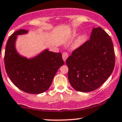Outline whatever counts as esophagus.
Returning <instances> with one entry per match:
<instances>
[{
  "instance_id": "esophagus-1",
  "label": "esophagus",
  "mask_w": 122,
  "mask_h": 122,
  "mask_svg": "<svg viewBox=\"0 0 122 122\" xmlns=\"http://www.w3.org/2000/svg\"><path fill=\"white\" fill-rule=\"evenodd\" d=\"M62 56L63 60H64V61L65 62L66 60L67 59V58H68V56H69V54H68V53L67 52H64L62 53Z\"/></svg>"
}]
</instances>
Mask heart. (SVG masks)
Instances as JSON below:
<instances>
[{"label":"heart","mask_w":122,"mask_h":122,"mask_svg":"<svg viewBox=\"0 0 122 122\" xmlns=\"http://www.w3.org/2000/svg\"><path fill=\"white\" fill-rule=\"evenodd\" d=\"M85 40V36H80V37H79L75 41V42L73 43L72 47L73 49H76L80 47L81 45H82V43L84 42Z\"/></svg>","instance_id":"1"}]
</instances>
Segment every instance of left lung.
<instances>
[{"label": "left lung", "mask_w": 122, "mask_h": 122, "mask_svg": "<svg viewBox=\"0 0 122 122\" xmlns=\"http://www.w3.org/2000/svg\"><path fill=\"white\" fill-rule=\"evenodd\" d=\"M115 63L110 37L100 27L93 28L90 39L74 50L66 60L70 84L77 91H95L110 76Z\"/></svg>", "instance_id": "left-lung-1"}]
</instances>
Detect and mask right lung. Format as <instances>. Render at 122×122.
Here are the masks:
<instances>
[{"instance_id": "obj_1", "label": "right lung", "mask_w": 122, "mask_h": 122, "mask_svg": "<svg viewBox=\"0 0 122 122\" xmlns=\"http://www.w3.org/2000/svg\"><path fill=\"white\" fill-rule=\"evenodd\" d=\"M27 30H17L9 37L5 53V69L15 86L26 93L39 94L46 91L60 66L64 64L61 53L46 49L31 59L19 55L15 49L18 35Z\"/></svg>"}]
</instances>
